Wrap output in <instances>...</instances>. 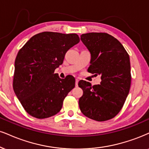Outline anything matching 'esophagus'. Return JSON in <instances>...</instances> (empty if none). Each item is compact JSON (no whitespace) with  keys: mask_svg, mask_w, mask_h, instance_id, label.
Returning a JSON list of instances; mask_svg holds the SVG:
<instances>
[{"mask_svg":"<svg viewBox=\"0 0 149 149\" xmlns=\"http://www.w3.org/2000/svg\"><path fill=\"white\" fill-rule=\"evenodd\" d=\"M78 82H79V79H76V80H75V85H76V86H78Z\"/></svg>","mask_w":149,"mask_h":149,"instance_id":"34e87169","label":"esophagus"}]
</instances>
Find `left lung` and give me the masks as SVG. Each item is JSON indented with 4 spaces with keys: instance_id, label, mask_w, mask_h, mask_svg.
<instances>
[{
    "instance_id": "1",
    "label": "left lung",
    "mask_w": 149,
    "mask_h": 149,
    "mask_svg": "<svg viewBox=\"0 0 149 149\" xmlns=\"http://www.w3.org/2000/svg\"><path fill=\"white\" fill-rule=\"evenodd\" d=\"M91 53L88 70L101 75L100 84L92 86L86 81L78 85L83 90L79 100L81 113L90 119L104 122L121 111L131 87L129 55L117 38L106 33L91 32L81 35Z\"/></svg>"
}]
</instances>
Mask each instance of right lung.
Segmentation results:
<instances>
[{
	"instance_id": "add662e5",
	"label": "right lung",
	"mask_w": 149,
	"mask_h": 149,
	"mask_svg": "<svg viewBox=\"0 0 149 149\" xmlns=\"http://www.w3.org/2000/svg\"><path fill=\"white\" fill-rule=\"evenodd\" d=\"M79 42L76 34L44 32L33 36L18 51L13 88L32 117L47 118L61 111L75 79L71 75L61 79L54 70L63 63L67 51Z\"/></svg>"
}]
</instances>
